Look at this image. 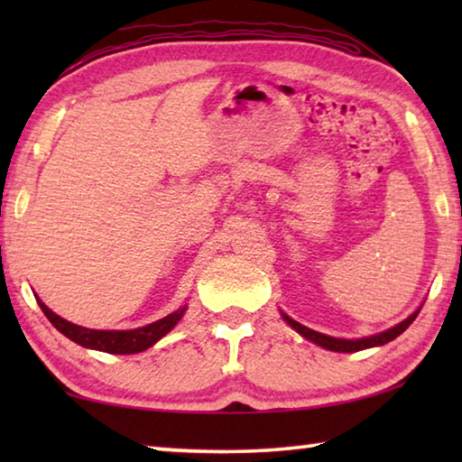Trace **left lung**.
Wrapping results in <instances>:
<instances>
[{
  "label": "left lung",
  "mask_w": 462,
  "mask_h": 462,
  "mask_svg": "<svg viewBox=\"0 0 462 462\" xmlns=\"http://www.w3.org/2000/svg\"><path fill=\"white\" fill-rule=\"evenodd\" d=\"M420 314V310L413 311L410 318H405L403 322H400L393 328H389L385 332H379V334H373V336H366V338H358V340H346V338H334V336H326L322 332H316L311 330V328L301 326L300 322H295V319L289 318L287 314H281L283 316L285 322L293 328L295 332H300L303 338L311 340L318 346H322L326 350H334V353H358V350H365V348H373V346H381V344H387L393 338H397L402 332L408 330V326L416 319V316Z\"/></svg>",
  "instance_id": "obj_1"
}]
</instances>
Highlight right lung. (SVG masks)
<instances>
[{"mask_svg":"<svg viewBox=\"0 0 462 462\" xmlns=\"http://www.w3.org/2000/svg\"><path fill=\"white\" fill-rule=\"evenodd\" d=\"M38 306L44 311V316L51 319V324L57 328L60 334H65L69 340L81 344L85 348L101 350V353L109 355H134L151 348L154 342H159L162 336L173 330L187 310L185 306L179 308L173 314H169L162 319H156V322L148 326L136 328V330H91V328L67 322L65 318L57 316L52 310L46 308L41 300H38Z\"/></svg>","mask_w":462,"mask_h":462,"instance_id":"right-lung-1","label":"right lung"}]
</instances>
